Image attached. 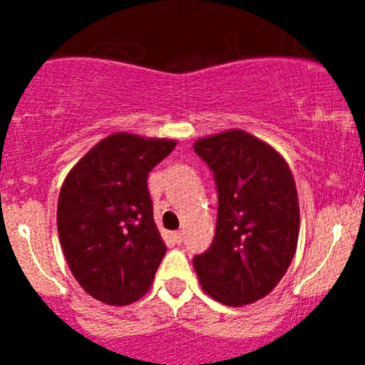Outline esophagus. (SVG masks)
<instances>
[{
    "mask_svg": "<svg viewBox=\"0 0 365 365\" xmlns=\"http://www.w3.org/2000/svg\"><path fill=\"white\" fill-rule=\"evenodd\" d=\"M171 238H173V242H175V244L180 245L183 242V233H182V231H176V233L171 235Z\"/></svg>",
    "mask_w": 365,
    "mask_h": 365,
    "instance_id": "1",
    "label": "esophagus"
}]
</instances>
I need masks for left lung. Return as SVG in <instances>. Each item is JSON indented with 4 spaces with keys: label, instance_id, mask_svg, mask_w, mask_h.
<instances>
[{
    "label": "left lung",
    "instance_id": "obj_1",
    "mask_svg": "<svg viewBox=\"0 0 365 365\" xmlns=\"http://www.w3.org/2000/svg\"><path fill=\"white\" fill-rule=\"evenodd\" d=\"M194 152L219 192L215 237L192 261L200 284L224 305L252 304L279 284L295 256L300 208L292 169L240 128L197 139Z\"/></svg>",
    "mask_w": 365,
    "mask_h": 365
}]
</instances>
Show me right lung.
I'll use <instances>...</instances> for the list:
<instances>
[{
    "instance_id": "add662e5",
    "label": "right lung",
    "mask_w": 365,
    "mask_h": 365,
    "mask_svg": "<svg viewBox=\"0 0 365 365\" xmlns=\"http://www.w3.org/2000/svg\"><path fill=\"white\" fill-rule=\"evenodd\" d=\"M175 139L116 132L67 175L58 197V235L81 288L108 305L139 300L165 254L153 220L148 173Z\"/></svg>"
}]
</instances>
